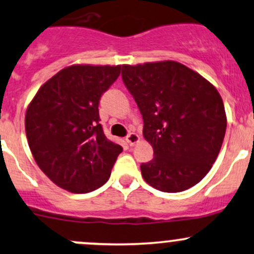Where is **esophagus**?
I'll list each match as a JSON object with an SVG mask.
<instances>
[{
  "label": "esophagus",
  "mask_w": 254,
  "mask_h": 254,
  "mask_svg": "<svg viewBox=\"0 0 254 254\" xmlns=\"http://www.w3.org/2000/svg\"><path fill=\"white\" fill-rule=\"evenodd\" d=\"M125 140H127V142L130 144V146H135L136 143L140 142V136H138L136 132H130L129 135L125 137Z\"/></svg>",
  "instance_id": "obj_1"
}]
</instances>
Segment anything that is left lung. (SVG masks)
I'll return each mask as SVG.
<instances>
[{"label": "left lung", "instance_id": "left-lung-1", "mask_svg": "<svg viewBox=\"0 0 254 254\" xmlns=\"http://www.w3.org/2000/svg\"><path fill=\"white\" fill-rule=\"evenodd\" d=\"M122 78L143 118V137L154 152L152 160L141 164L143 180L165 193L199 183L218 157L227 129L217 89L171 60L123 65Z\"/></svg>", "mask_w": 254, "mask_h": 254}]
</instances>
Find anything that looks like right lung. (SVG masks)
I'll return each mask as SVG.
<instances>
[{
  "label": "right lung",
  "instance_id": "1",
  "mask_svg": "<svg viewBox=\"0 0 254 254\" xmlns=\"http://www.w3.org/2000/svg\"><path fill=\"white\" fill-rule=\"evenodd\" d=\"M121 65H72L47 80L25 114L27 142L40 169L71 193L104 186L122 153L105 136L99 116L102 94L121 74Z\"/></svg>",
  "mask_w": 254,
  "mask_h": 254
}]
</instances>
